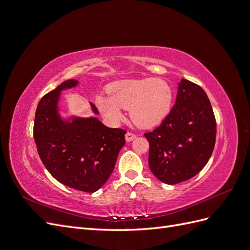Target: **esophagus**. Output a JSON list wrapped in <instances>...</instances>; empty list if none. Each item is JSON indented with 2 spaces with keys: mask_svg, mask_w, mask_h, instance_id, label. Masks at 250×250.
Instances as JSON below:
<instances>
[{
  "mask_svg": "<svg viewBox=\"0 0 250 250\" xmlns=\"http://www.w3.org/2000/svg\"><path fill=\"white\" fill-rule=\"evenodd\" d=\"M135 139V134H133V133H131V132H127L126 134H125V140L127 141V142H131V141H133Z\"/></svg>",
  "mask_w": 250,
  "mask_h": 250,
  "instance_id": "obj_1",
  "label": "esophagus"
}]
</instances>
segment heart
Listing matches in <instances>:
<instances>
[{"label":"heart","mask_w":250,"mask_h":250,"mask_svg":"<svg viewBox=\"0 0 250 250\" xmlns=\"http://www.w3.org/2000/svg\"><path fill=\"white\" fill-rule=\"evenodd\" d=\"M107 92L98 95L95 104L110 125H118L124 119L123 109H129L135 125L152 128L163 122L172 106V88L163 79L120 80L110 83Z\"/></svg>","instance_id":"b5f03b06"}]
</instances>
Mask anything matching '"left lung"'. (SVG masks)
<instances>
[{"label": "left lung", "instance_id": "1", "mask_svg": "<svg viewBox=\"0 0 250 250\" xmlns=\"http://www.w3.org/2000/svg\"><path fill=\"white\" fill-rule=\"evenodd\" d=\"M144 135L150 145L149 168L157 179L175 185L194 177L208 164L216 141V120L206 92L181 79L169 115Z\"/></svg>", "mask_w": 250, "mask_h": 250}]
</instances>
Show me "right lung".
I'll list each match as a JSON object with an SVG mask.
<instances>
[{"label":"right lung","mask_w":250,"mask_h":250,"mask_svg":"<svg viewBox=\"0 0 250 250\" xmlns=\"http://www.w3.org/2000/svg\"><path fill=\"white\" fill-rule=\"evenodd\" d=\"M78 84L75 79L63 81L42 98L33 134L41 160L53 177L75 190L94 193L112 173L126 131L106 127L97 117L64 118L59 108L60 95ZM89 105L98 115L95 105Z\"/></svg>","instance_id":"obj_1"}]
</instances>
